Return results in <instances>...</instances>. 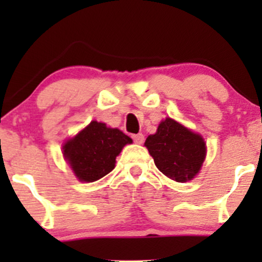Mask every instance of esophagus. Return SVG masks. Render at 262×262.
I'll use <instances>...</instances> for the list:
<instances>
[{"mask_svg": "<svg viewBox=\"0 0 262 262\" xmlns=\"http://www.w3.org/2000/svg\"><path fill=\"white\" fill-rule=\"evenodd\" d=\"M132 138H133L134 143H137V144H142L144 142V136L142 133L134 134V136H132Z\"/></svg>", "mask_w": 262, "mask_h": 262, "instance_id": "obj_1", "label": "esophagus"}]
</instances>
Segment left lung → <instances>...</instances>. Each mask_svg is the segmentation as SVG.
I'll use <instances>...</instances> for the list:
<instances>
[{"mask_svg": "<svg viewBox=\"0 0 262 262\" xmlns=\"http://www.w3.org/2000/svg\"><path fill=\"white\" fill-rule=\"evenodd\" d=\"M144 146L158 170L178 182L192 180L207 155L203 137L171 118L161 121L157 132L148 136Z\"/></svg>", "mask_w": 262, "mask_h": 262, "instance_id": "obj_1", "label": "left lung"}]
</instances>
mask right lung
Segmentation results:
<instances>
[{"instance_id": "add662e5", "label": "right lung", "mask_w": 262, "mask_h": 262, "mask_svg": "<svg viewBox=\"0 0 262 262\" xmlns=\"http://www.w3.org/2000/svg\"><path fill=\"white\" fill-rule=\"evenodd\" d=\"M132 142L119 129L94 120L63 144V156L78 180L94 182L114 170L116 156Z\"/></svg>"}]
</instances>
